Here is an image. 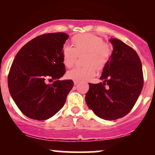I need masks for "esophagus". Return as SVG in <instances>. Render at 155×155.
I'll return each mask as SVG.
<instances>
[{"instance_id":"esophagus-1","label":"esophagus","mask_w":155,"mask_h":155,"mask_svg":"<svg viewBox=\"0 0 155 155\" xmlns=\"http://www.w3.org/2000/svg\"><path fill=\"white\" fill-rule=\"evenodd\" d=\"M74 85H77L78 84H79V82H78V81H74Z\"/></svg>"}]
</instances>
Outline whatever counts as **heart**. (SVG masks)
<instances>
[{
  "label": "heart",
  "mask_w": 155,
  "mask_h": 155,
  "mask_svg": "<svg viewBox=\"0 0 155 155\" xmlns=\"http://www.w3.org/2000/svg\"><path fill=\"white\" fill-rule=\"evenodd\" d=\"M74 48L65 45L63 48V60L65 66L71 68L77 60L78 55L84 57V67H76L67 73L69 79L83 81L95 76L96 68L102 70L107 65L111 56V48L104 43L103 39L97 35L86 33L76 35L72 38Z\"/></svg>",
  "instance_id": "1"
}]
</instances>
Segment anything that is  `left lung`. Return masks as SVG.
Masks as SVG:
<instances>
[{"label": "left lung", "mask_w": 155, "mask_h": 155, "mask_svg": "<svg viewBox=\"0 0 155 155\" xmlns=\"http://www.w3.org/2000/svg\"><path fill=\"white\" fill-rule=\"evenodd\" d=\"M113 46L111 58L103 69V82L89 84L87 105L95 115L114 120L130 111L143 86L142 65L134 49L117 38H110Z\"/></svg>", "instance_id": "left-lung-1"}]
</instances>
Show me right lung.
I'll return each mask as SVG.
<instances>
[{"label":"right lung","mask_w":155,"mask_h":155,"mask_svg":"<svg viewBox=\"0 0 155 155\" xmlns=\"http://www.w3.org/2000/svg\"><path fill=\"white\" fill-rule=\"evenodd\" d=\"M69 35L44 34L21 48L8 76L10 95L17 107L33 120H45L63 107L74 87L71 79L60 81L65 73L63 48ZM48 80H54L47 84Z\"/></svg>","instance_id":"add662e5"}]
</instances>
